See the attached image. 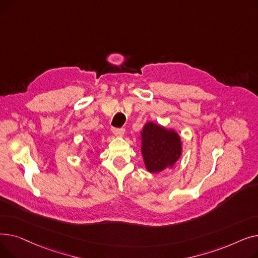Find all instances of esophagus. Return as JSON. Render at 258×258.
Masks as SVG:
<instances>
[{"label":"esophagus","instance_id":"obj_1","mask_svg":"<svg viewBox=\"0 0 258 258\" xmlns=\"http://www.w3.org/2000/svg\"><path fill=\"white\" fill-rule=\"evenodd\" d=\"M112 132H113L114 135H116V136L122 137V136H123V135H124L125 130H124V128H116V127H113V128H112Z\"/></svg>","mask_w":258,"mask_h":258}]
</instances>
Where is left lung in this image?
I'll list each match as a JSON object with an SVG mask.
<instances>
[{
  "label": "left lung",
  "mask_w": 258,
  "mask_h": 258,
  "mask_svg": "<svg viewBox=\"0 0 258 258\" xmlns=\"http://www.w3.org/2000/svg\"><path fill=\"white\" fill-rule=\"evenodd\" d=\"M141 153L146 169L158 173L172 167L182 155V142L178 133L147 122L141 132Z\"/></svg>",
  "instance_id": "obj_1"
}]
</instances>
